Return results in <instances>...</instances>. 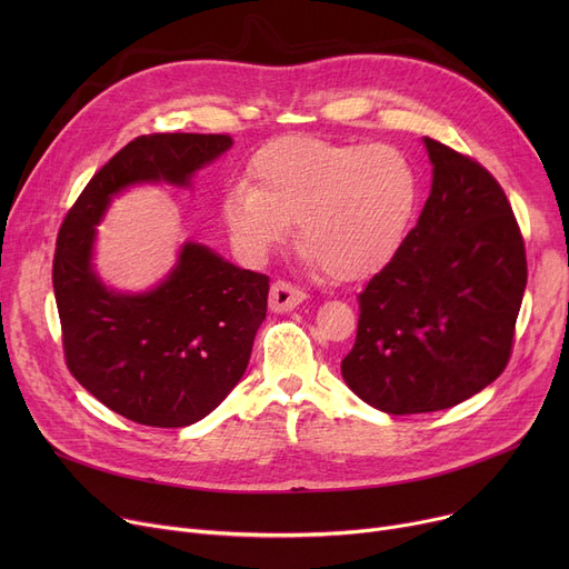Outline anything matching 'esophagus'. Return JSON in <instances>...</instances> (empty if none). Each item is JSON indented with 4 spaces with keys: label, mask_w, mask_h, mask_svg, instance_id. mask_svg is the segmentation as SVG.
I'll return each instance as SVG.
<instances>
[{
    "label": "esophagus",
    "mask_w": 569,
    "mask_h": 569,
    "mask_svg": "<svg viewBox=\"0 0 569 569\" xmlns=\"http://www.w3.org/2000/svg\"><path fill=\"white\" fill-rule=\"evenodd\" d=\"M307 300V292L292 286L290 281H274L272 290H269V309L272 311H290L297 309Z\"/></svg>",
    "instance_id": "1"
}]
</instances>
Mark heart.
Returning a JSON list of instances; mask_svg holds the SVG:
<instances>
[{
	"mask_svg": "<svg viewBox=\"0 0 569 569\" xmlns=\"http://www.w3.org/2000/svg\"><path fill=\"white\" fill-rule=\"evenodd\" d=\"M256 184L237 182L221 200L230 242L262 260L297 219L302 258L339 281L376 274L401 249L420 179L392 144L286 136L256 154Z\"/></svg>",
	"mask_w": 569,
	"mask_h": 569,
	"instance_id": "1",
	"label": "heart"
}]
</instances>
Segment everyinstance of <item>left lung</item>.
<instances>
[{"instance_id":"8db88e82","label":"left lung","mask_w":569,"mask_h":569,"mask_svg":"<svg viewBox=\"0 0 569 569\" xmlns=\"http://www.w3.org/2000/svg\"><path fill=\"white\" fill-rule=\"evenodd\" d=\"M433 182L397 256L357 295L360 322L341 373L390 415L452 408L510 362L528 264L496 177L425 138Z\"/></svg>"}]
</instances>
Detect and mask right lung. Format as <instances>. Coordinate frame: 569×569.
Returning <instances> with one entry per match:
<instances>
[{"mask_svg": "<svg viewBox=\"0 0 569 569\" xmlns=\"http://www.w3.org/2000/svg\"><path fill=\"white\" fill-rule=\"evenodd\" d=\"M230 144L226 133L138 136L89 179L57 234L52 288L67 367L89 395L144 427H189L230 395L267 313L269 277L184 244L159 288L122 295L94 274V228L122 189L187 187Z\"/></svg>", "mask_w": 569, "mask_h": 569, "instance_id": "add662e5", "label": "right lung"}]
</instances>
